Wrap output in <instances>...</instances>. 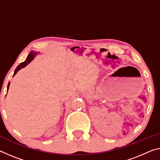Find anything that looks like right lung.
I'll return each instance as SVG.
<instances>
[{
	"label": "right lung",
	"mask_w": 160,
	"mask_h": 160,
	"mask_svg": "<svg viewBox=\"0 0 160 160\" xmlns=\"http://www.w3.org/2000/svg\"><path fill=\"white\" fill-rule=\"evenodd\" d=\"M37 55H38V53H37L36 52H35V51H33V50L30 52V54H29L28 55L26 60H25L23 62H21V64H20V65H18V67L16 68V70H15V71H14L13 76L16 75V74L18 72V71H19L20 70L22 69V68H25V66H27V65H28L29 63H30V62H31L32 60L34 59L35 57ZM13 76H12V77H13ZM9 86H10V82H8V90Z\"/></svg>",
	"instance_id": "add662e5"
}]
</instances>
